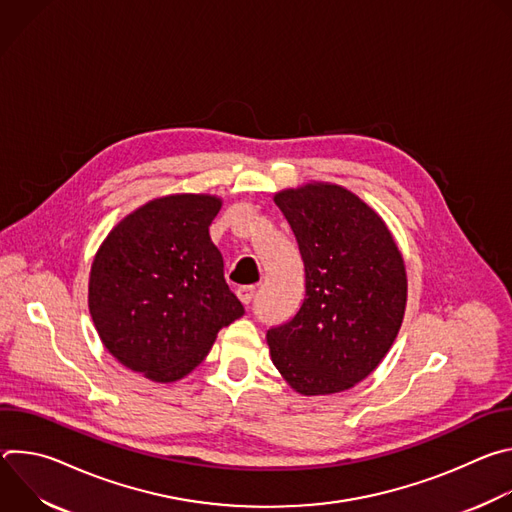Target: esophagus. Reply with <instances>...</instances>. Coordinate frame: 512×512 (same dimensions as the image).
Returning a JSON list of instances; mask_svg holds the SVG:
<instances>
[{
	"label": "esophagus",
	"instance_id": "obj_1",
	"mask_svg": "<svg viewBox=\"0 0 512 512\" xmlns=\"http://www.w3.org/2000/svg\"><path fill=\"white\" fill-rule=\"evenodd\" d=\"M255 294H257L255 285H241V287L237 289V296H239V300H241L245 306H249V304L255 300Z\"/></svg>",
	"mask_w": 512,
	"mask_h": 512
}]
</instances>
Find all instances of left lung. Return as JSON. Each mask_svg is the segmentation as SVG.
<instances>
[{
	"instance_id": "left-lung-1",
	"label": "left lung",
	"mask_w": 512,
	"mask_h": 512,
	"mask_svg": "<svg viewBox=\"0 0 512 512\" xmlns=\"http://www.w3.org/2000/svg\"><path fill=\"white\" fill-rule=\"evenodd\" d=\"M296 235L306 294L294 318L267 330L271 360L302 395H328L369 377L405 314L403 257L381 216L352 192L308 184L275 194Z\"/></svg>"
}]
</instances>
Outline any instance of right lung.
I'll use <instances>...</instances> for the list:
<instances>
[{
    "mask_svg": "<svg viewBox=\"0 0 512 512\" xmlns=\"http://www.w3.org/2000/svg\"><path fill=\"white\" fill-rule=\"evenodd\" d=\"M221 200L176 194L141 206L109 233L89 281V310L105 348L127 369L170 383L245 314L208 235Z\"/></svg>",
    "mask_w": 512,
    "mask_h": 512,
    "instance_id": "add662e5",
    "label": "right lung"
}]
</instances>
